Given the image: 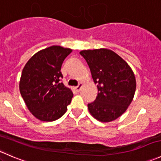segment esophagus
Masks as SVG:
<instances>
[{"instance_id": "obj_1", "label": "esophagus", "mask_w": 161, "mask_h": 161, "mask_svg": "<svg viewBox=\"0 0 161 161\" xmlns=\"http://www.w3.org/2000/svg\"><path fill=\"white\" fill-rule=\"evenodd\" d=\"M82 83H79V85L75 87V90L77 91V92H79V91L81 90V88H82Z\"/></svg>"}]
</instances>
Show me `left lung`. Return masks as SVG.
I'll list each match as a JSON object with an SVG mask.
<instances>
[{"label": "left lung", "mask_w": 161, "mask_h": 161, "mask_svg": "<svg viewBox=\"0 0 161 161\" xmlns=\"http://www.w3.org/2000/svg\"><path fill=\"white\" fill-rule=\"evenodd\" d=\"M80 54L86 61L98 90L96 100L88 103L89 111L102 122L117 119L134 97L136 82L132 70L111 50H82Z\"/></svg>", "instance_id": "1"}]
</instances>
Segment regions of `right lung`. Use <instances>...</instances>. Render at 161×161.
Instances as JSON below:
<instances>
[{
	"label": "right lung",
	"mask_w": 161,
	"mask_h": 161,
	"mask_svg": "<svg viewBox=\"0 0 161 161\" xmlns=\"http://www.w3.org/2000/svg\"><path fill=\"white\" fill-rule=\"evenodd\" d=\"M71 52L69 48L50 47L35 53L22 70L20 93L30 111L40 121L58 119L70 104L73 92L61 82V69Z\"/></svg>",
	"instance_id": "obj_1"
}]
</instances>
